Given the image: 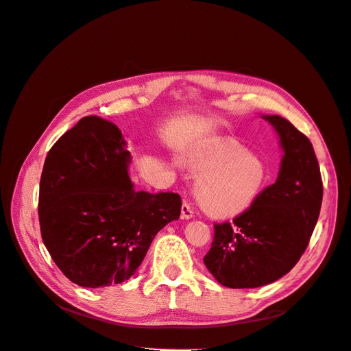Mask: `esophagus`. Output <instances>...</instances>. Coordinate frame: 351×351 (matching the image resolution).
Returning <instances> with one entry per match:
<instances>
[{"instance_id":"esophagus-1","label":"esophagus","mask_w":351,"mask_h":351,"mask_svg":"<svg viewBox=\"0 0 351 351\" xmlns=\"http://www.w3.org/2000/svg\"><path fill=\"white\" fill-rule=\"evenodd\" d=\"M193 214H195L193 208L190 206L187 202H183V205H182V218L183 219H190V218L193 217Z\"/></svg>"}]
</instances>
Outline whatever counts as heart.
Wrapping results in <instances>:
<instances>
[{"label": "heart", "instance_id": "b5f03b06", "mask_svg": "<svg viewBox=\"0 0 351 351\" xmlns=\"http://www.w3.org/2000/svg\"><path fill=\"white\" fill-rule=\"evenodd\" d=\"M200 173L196 184L199 204L210 215L232 218L246 212L262 192L267 168L262 159L228 137L215 139L190 156Z\"/></svg>", "mask_w": 351, "mask_h": 351}]
</instances>
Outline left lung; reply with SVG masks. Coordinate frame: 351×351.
Returning a JSON list of instances; mask_svg holds the SVG:
<instances>
[{"instance_id": "left-lung-1", "label": "left lung", "mask_w": 351, "mask_h": 351, "mask_svg": "<svg viewBox=\"0 0 351 351\" xmlns=\"http://www.w3.org/2000/svg\"><path fill=\"white\" fill-rule=\"evenodd\" d=\"M284 151L277 182L232 219L214 227L204 262L230 289H256L290 272L312 237L322 205V178L313 146L280 115H263Z\"/></svg>"}]
</instances>
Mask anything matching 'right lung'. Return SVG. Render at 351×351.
Wrapping results in <instances>:
<instances>
[{
	"label": "right lung",
	"instance_id": "add662e5",
	"mask_svg": "<svg viewBox=\"0 0 351 351\" xmlns=\"http://www.w3.org/2000/svg\"><path fill=\"white\" fill-rule=\"evenodd\" d=\"M121 130L97 115L51 147L39 184L40 234L74 284L97 289L129 280L156 232L180 218L177 193L137 192Z\"/></svg>",
	"mask_w": 351,
	"mask_h": 351
}]
</instances>
